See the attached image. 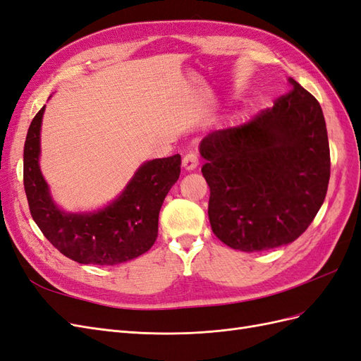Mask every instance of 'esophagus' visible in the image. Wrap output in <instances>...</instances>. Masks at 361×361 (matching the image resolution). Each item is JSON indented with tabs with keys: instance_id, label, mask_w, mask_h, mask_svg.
Returning <instances> with one entry per match:
<instances>
[{
	"instance_id": "obj_1",
	"label": "esophagus",
	"mask_w": 361,
	"mask_h": 361,
	"mask_svg": "<svg viewBox=\"0 0 361 361\" xmlns=\"http://www.w3.org/2000/svg\"><path fill=\"white\" fill-rule=\"evenodd\" d=\"M182 166L185 170H194L195 167L199 166V157L194 152H190V154L185 155L182 158Z\"/></svg>"
}]
</instances>
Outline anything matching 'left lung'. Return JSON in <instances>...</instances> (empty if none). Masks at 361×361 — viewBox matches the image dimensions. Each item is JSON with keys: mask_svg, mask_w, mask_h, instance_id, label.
<instances>
[{"mask_svg": "<svg viewBox=\"0 0 361 361\" xmlns=\"http://www.w3.org/2000/svg\"><path fill=\"white\" fill-rule=\"evenodd\" d=\"M289 82L271 108L200 143L212 232L235 250L293 243L325 200L331 166L325 118L316 97Z\"/></svg>", "mask_w": 361, "mask_h": 361, "instance_id": "1", "label": "left lung"}]
</instances>
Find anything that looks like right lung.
Returning <instances> with one entry per match:
<instances>
[{
    "instance_id": "add662e5",
    "label": "right lung",
    "mask_w": 361,
    "mask_h": 361,
    "mask_svg": "<svg viewBox=\"0 0 361 361\" xmlns=\"http://www.w3.org/2000/svg\"><path fill=\"white\" fill-rule=\"evenodd\" d=\"M45 106L31 120L24 145V188L32 220L61 255L84 265H118L155 244L164 199L179 179L180 155L147 161L120 197L93 214H66L54 204L39 169Z\"/></svg>"
}]
</instances>
